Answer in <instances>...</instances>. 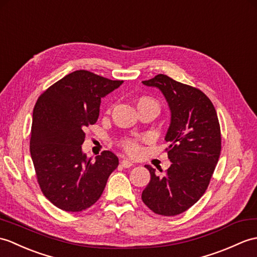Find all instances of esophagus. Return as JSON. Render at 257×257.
<instances>
[{
	"instance_id": "1",
	"label": "esophagus",
	"mask_w": 257,
	"mask_h": 257,
	"mask_svg": "<svg viewBox=\"0 0 257 257\" xmlns=\"http://www.w3.org/2000/svg\"><path fill=\"white\" fill-rule=\"evenodd\" d=\"M121 165L123 166V168L128 169V168H130V166H133V165H134V163L131 162V161H130V160H128V159H123V160L121 161Z\"/></svg>"
}]
</instances>
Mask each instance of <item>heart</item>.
Listing matches in <instances>:
<instances>
[{"label":"heart","mask_w":257,"mask_h":257,"mask_svg":"<svg viewBox=\"0 0 257 257\" xmlns=\"http://www.w3.org/2000/svg\"><path fill=\"white\" fill-rule=\"evenodd\" d=\"M137 105H138V108L139 107H145V106H153V107H157L158 109H160V106L159 103L157 100H154L151 97H148V96H142L138 99L137 101ZM122 147L126 149V150L129 153H137L140 150V147H139V143L137 140H133V139H127V140H123L122 141Z\"/></svg>","instance_id":"1"}]
</instances>
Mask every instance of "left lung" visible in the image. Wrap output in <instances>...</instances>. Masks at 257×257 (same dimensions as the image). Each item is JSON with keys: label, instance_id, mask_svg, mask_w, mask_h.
Masks as SVG:
<instances>
[{"label": "left lung", "instance_id": "obj_1", "mask_svg": "<svg viewBox=\"0 0 257 257\" xmlns=\"http://www.w3.org/2000/svg\"><path fill=\"white\" fill-rule=\"evenodd\" d=\"M143 84L159 88L168 101L171 122L165 135L170 143L171 166L158 176L145 165L151 180L142 192V201L158 214L176 216L200 199L209 185L221 151L217 111L200 89L158 74Z\"/></svg>", "mask_w": 257, "mask_h": 257}]
</instances>
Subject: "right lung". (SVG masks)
<instances>
[{
  "label": "right lung",
  "mask_w": 257,
  "mask_h": 257,
  "mask_svg": "<svg viewBox=\"0 0 257 257\" xmlns=\"http://www.w3.org/2000/svg\"><path fill=\"white\" fill-rule=\"evenodd\" d=\"M123 81L77 70L40 95L33 111L31 156L41 192L59 209L85 210L98 200L118 158H87L84 130L97 121L100 100Z\"/></svg>",
  "instance_id": "right-lung-1"
}]
</instances>
